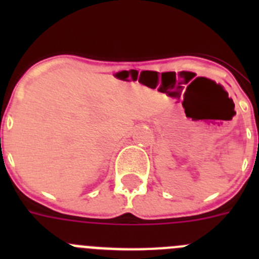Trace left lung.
Segmentation results:
<instances>
[{"instance_id":"obj_1","label":"left lung","mask_w":259,"mask_h":259,"mask_svg":"<svg viewBox=\"0 0 259 259\" xmlns=\"http://www.w3.org/2000/svg\"><path fill=\"white\" fill-rule=\"evenodd\" d=\"M258 136H259V132H258ZM258 144H259V137H258Z\"/></svg>"}]
</instances>
